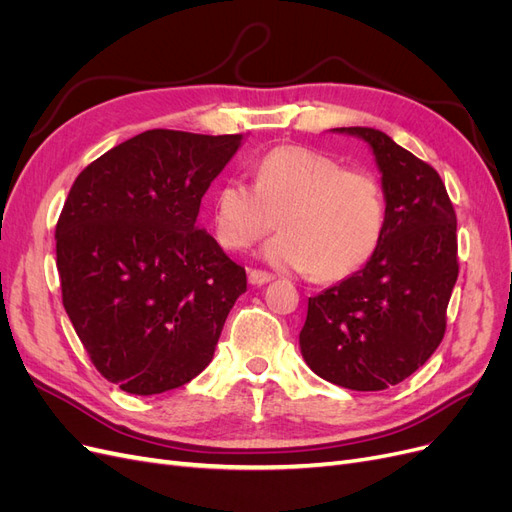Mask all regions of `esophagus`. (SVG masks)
<instances>
[{
    "label": "esophagus",
    "instance_id": "obj_1",
    "mask_svg": "<svg viewBox=\"0 0 512 512\" xmlns=\"http://www.w3.org/2000/svg\"><path fill=\"white\" fill-rule=\"evenodd\" d=\"M247 280H250L252 286H262L273 280V275L267 273V271H258V269H252L250 273H247Z\"/></svg>",
    "mask_w": 512,
    "mask_h": 512
}]
</instances>
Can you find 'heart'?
Here are the masks:
<instances>
[{"label":"heart","instance_id":"obj_1","mask_svg":"<svg viewBox=\"0 0 512 512\" xmlns=\"http://www.w3.org/2000/svg\"><path fill=\"white\" fill-rule=\"evenodd\" d=\"M386 196L380 179L307 147L286 145L256 164V183L222 181L213 200L215 232L230 250H245L277 226L265 247L271 265L312 271L337 282L374 256L386 228Z\"/></svg>","mask_w":512,"mask_h":512}]
</instances>
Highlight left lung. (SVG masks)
Masks as SVG:
<instances>
[{
	"mask_svg": "<svg viewBox=\"0 0 512 512\" xmlns=\"http://www.w3.org/2000/svg\"><path fill=\"white\" fill-rule=\"evenodd\" d=\"M374 153L386 196L384 237L363 269L307 301L305 363L352 391H384L440 346L457 282V218L440 175L376 128H333Z\"/></svg>",
	"mask_w": 512,
	"mask_h": 512,
	"instance_id": "8db88e82",
	"label": "left lung"
}]
</instances>
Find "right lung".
Listing matches in <instances>:
<instances>
[{"label":"right lung","instance_id":"add662e5","mask_svg":"<svg viewBox=\"0 0 512 512\" xmlns=\"http://www.w3.org/2000/svg\"><path fill=\"white\" fill-rule=\"evenodd\" d=\"M243 134L147 130L91 162L55 228L66 314L100 374L132 395L196 378L247 288L196 224Z\"/></svg>","mask_w":512,"mask_h":512}]
</instances>
